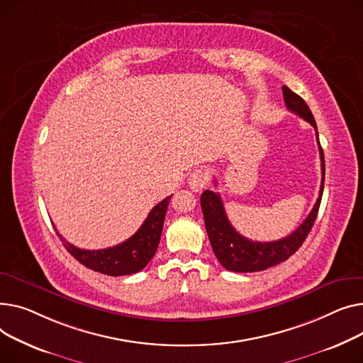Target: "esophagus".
Returning a JSON list of instances; mask_svg holds the SVG:
<instances>
[{
	"mask_svg": "<svg viewBox=\"0 0 363 363\" xmlns=\"http://www.w3.org/2000/svg\"><path fill=\"white\" fill-rule=\"evenodd\" d=\"M209 182V174L206 169H196L190 174L189 177V186L194 191H201L208 186Z\"/></svg>",
	"mask_w": 363,
	"mask_h": 363,
	"instance_id": "1",
	"label": "esophagus"
}]
</instances>
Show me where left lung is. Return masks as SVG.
<instances>
[{
	"instance_id": "1",
	"label": "left lung",
	"mask_w": 363,
	"mask_h": 363,
	"mask_svg": "<svg viewBox=\"0 0 363 363\" xmlns=\"http://www.w3.org/2000/svg\"><path fill=\"white\" fill-rule=\"evenodd\" d=\"M283 96L287 108L306 120L313 125L316 132V140L319 145L318 130L315 118L309 110L308 104L287 86H283ZM319 155H321V172H323V182L321 189H319V196L309 212L306 220L297 227L290 236L275 240V242H253L242 234H239L234 227L230 224L221 196L212 190H205L201 196V206L205 218V227L208 238L214 250L217 259L220 264L234 272H257L264 271L269 267H274L280 262L289 259L291 255L302 246L305 239L308 238L309 231L316 220L319 205H321V198L324 191V177H325V162H324V152L323 147L319 145Z\"/></svg>"
}]
</instances>
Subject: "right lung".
<instances>
[{
	"instance_id": "1",
	"label": "right lung",
	"mask_w": 363,
	"mask_h": 363,
	"mask_svg": "<svg viewBox=\"0 0 363 363\" xmlns=\"http://www.w3.org/2000/svg\"><path fill=\"white\" fill-rule=\"evenodd\" d=\"M172 196L162 199L158 205L152 208L142 227L130 239H127L125 242L113 247L98 250L80 249L69 243L60 233L57 234L72 257L86 268L111 277L135 274L142 271L157 252L162 233L165 212Z\"/></svg>"
}]
</instances>
